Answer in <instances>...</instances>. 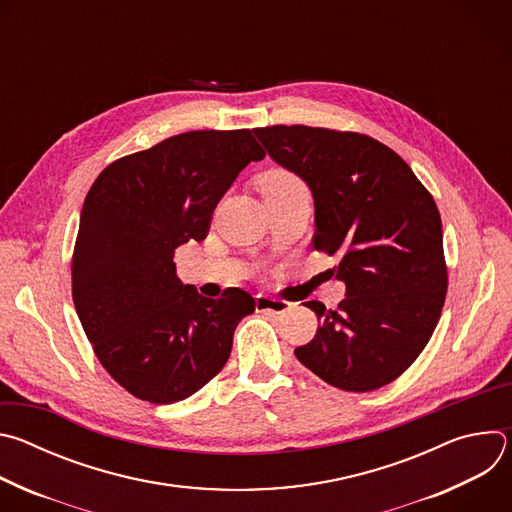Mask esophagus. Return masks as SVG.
<instances>
[{
	"instance_id": "obj_1",
	"label": "esophagus",
	"mask_w": 512,
	"mask_h": 512,
	"mask_svg": "<svg viewBox=\"0 0 512 512\" xmlns=\"http://www.w3.org/2000/svg\"><path fill=\"white\" fill-rule=\"evenodd\" d=\"M255 308H257V312L285 314V312H289L291 304H289V302H283V300H277V298H269V296H257Z\"/></svg>"
}]
</instances>
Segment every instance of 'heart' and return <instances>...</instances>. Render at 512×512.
Returning a JSON list of instances; mask_svg holds the SVG:
<instances>
[{
  "label": "heart",
  "instance_id": "b5f03b06",
  "mask_svg": "<svg viewBox=\"0 0 512 512\" xmlns=\"http://www.w3.org/2000/svg\"><path fill=\"white\" fill-rule=\"evenodd\" d=\"M263 196H283L294 192H308L304 182L287 170H271L261 178Z\"/></svg>",
  "mask_w": 512,
  "mask_h": 512
}]
</instances>
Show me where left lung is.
Here are the masks:
<instances>
[{
	"mask_svg": "<svg viewBox=\"0 0 512 512\" xmlns=\"http://www.w3.org/2000/svg\"><path fill=\"white\" fill-rule=\"evenodd\" d=\"M269 158L300 176L314 198V247L338 255L346 285L338 310L318 316L296 348L314 375L367 393L395 381L429 342L448 289L442 218L413 170L381 141L322 127L255 129Z\"/></svg>",
	"mask_w": 512,
	"mask_h": 512,
	"instance_id": "left-lung-1",
	"label": "left lung"
}]
</instances>
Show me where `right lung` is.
I'll return each instance as SVG.
<instances>
[{
    "label": "right lung",
    "mask_w": 512,
    "mask_h": 512,
    "mask_svg": "<svg viewBox=\"0 0 512 512\" xmlns=\"http://www.w3.org/2000/svg\"><path fill=\"white\" fill-rule=\"evenodd\" d=\"M265 158L253 131H188L107 166L91 186L72 255V300L107 373L137 399L166 405L227 364L255 300L229 287L200 296L174 251L202 241L239 172Z\"/></svg>",
    "instance_id": "1"
}]
</instances>
